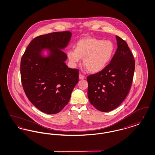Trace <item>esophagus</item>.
<instances>
[{
	"instance_id": "1",
	"label": "esophagus",
	"mask_w": 155,
	"mask_h": 155,
	"mask_svg": "<svg viewBox=\"0 0 155 155\" xmlns=\"http://www.w3.org/2000/svg\"><path fill=\"white\" fill-rule=\"evenodd\" d=\"M79 78H80V80H83V79L85 78V76L83 75L82 74H79Z\"/></svg>"
}]
</instances>
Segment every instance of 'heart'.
Segmentation results:
<instances>
[{
	"mask_svg": "<svg viewBox=\"0 0 155 155\" xmlns=\"http://www.w3.org/2000/svg\"><path fill=\"white\" fill-rule=\"evenodd\" d=\"M114 52L115 46L111 41L89 37L81 39L75 50L67 52V57L74 64L84 58L83 65L89 72L96 73L109 64Z\"/></svg>",
	"mask_w": 155,
	"mask_h": 155,
	"instance_id": "b5f03b06",
	"label": "heart"
}]
</instances>
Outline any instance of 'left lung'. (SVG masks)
Wrapping results in <instances>:
<instances>
[{"label": "left lung", "mask_w": 155, "mask_h": 155, "mask_svg": "<svg viewBox=\"0 0 155 155\" xmlns=\"http://www.w3.org/2000/svg\"><path fill=\"white\" fill-rule=\"evenodd\" d=\"M117 49L103 70L87 77L88 96L97 110L107 112L117 108L131 88L135 60L125 41L116 36Z\"/></svg>", "instance_id": "1"}]
</instances>
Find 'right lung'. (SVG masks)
<instances>
[{"mask_svg": "<svg viewBox=\"0 0 155 155\" xmlns=\"http://www.w3.org/2000/svg\"><path fill=\"white\" fill-rule=\"evenodd\" d=\"M72 34L56 32L36 37L22 55L20 73L22 87L30 102L38 109L54 114L68 103L78 82L79 70L68 68L65 61L66 48ZM48 55L44 57L43 52Z\"/></svg>", "mask_w": 155, "mask_h": 155, "instance_id": "right-lung-1", "label": "right lung"}]
</instances>
